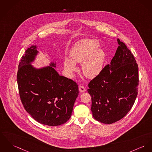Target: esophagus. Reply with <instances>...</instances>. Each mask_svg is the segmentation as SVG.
<instances>
[{"label": "esophagus", "instance_id": "34e87169", "mask_svg": "<svg viewBox=\"0 0 152 152\" xmlns=\"http://www.w3.org/2000/svg\"><path fill=\"white\" fill-rule=\"evenodd\" d=\"M86 88H85L83 86H79V91L80 92H84V91H86Z\"/></svg>", "mask_w": 152, "mask_h": 152}]
</instances>
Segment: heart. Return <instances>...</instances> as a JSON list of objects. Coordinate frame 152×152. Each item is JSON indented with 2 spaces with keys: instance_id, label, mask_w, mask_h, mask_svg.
<instances>
[{
  "instance_id": "b5f03b06",
  "label": "heart",
  "mask_w": 152,
  "mask_h": 152,
  "mask_svg": "<svg viewBox=\"0 0 152 152\" xmlns=\"http://www.w3.org/2000/svg\"><path fill=\"white\" fill-rule=\"evenodd\" d=\"M96 40L85 39L75 45L70 52L71 59L66 58L64 67L69 74H72L77 68L75 63H82L83 74L90 78L97 76L102 69L105 61V53L99 47Z\"/></svg>"
}]
</instances>
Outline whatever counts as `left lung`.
<instances>
[{"mask_svg": "<svg viewBox=\"0 0 152 152\" xmlns=\"http://www.w3.org/2000/svg\"><path fill=\"white\" fill-rule=\"evenodd\" d=\"M119 46L110 64L88 84L93 118L104 124L121 120L132 109L138 94V66L126 45Z\"/></svg>", "mask_w": 152, "mask_h": 152, "instance_id": "8db88e82", "label": "left lung"}]
</instances>
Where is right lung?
Returning <instances> with one entry per match:
<instances>
[{
  "label": "right lung",
  "mask_w": 152,
  "mask_h": 152,
  "mask_svg": "<svg viewBox=\"0 0 152 152\" xmlns=\"http://www.w3.org/2000/svg\"><path fill=\"white\" fill-rule=\"evenodd\" d=\"M36 48L34 45L28 48L18 66L17 80L20 100L36 121L50 126H59L71 117L78 86L71 79L60 75L53 63L42 69L34 68L30 63L38 52Z\"/></svg>",
  "instance_id": "1"
}]
</instances>
